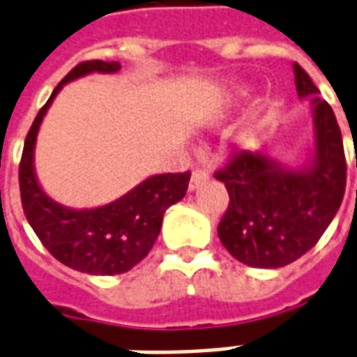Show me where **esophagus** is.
<instances>
[{
  "instance_id": "esophagus-1",
  "label": "esophagus",
  "mask_w": 357,
  "mask_h": 357,
  "mask_svg": "<svg viewBox=\"0 0 357 357\" xmlns=\"http://www.w3.org/2000/svg\"><path fill=\"white\" fill-rule=\"evenodd\" d=\"M208 178H210V176H208V172L202 170V168H195L191 174V183H189V189H191V191H195V189H197L200 183H204Z\"/></svg>"
}]
</instances>
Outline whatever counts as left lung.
I'll return each instance as SVG.
<instances>
[{
	"label": "left lung",
	"instance_id": "1",
	"mask_svg": "<svg viewBox=\"0 0 357 357\" xmlns=\"http://www.w3.org/2000/svg\"><path fill=\"white\" fill-rule=\"evenodd\" d=\"M301 98L314 96L316 155L310 170L291 172L261 153L234 151L213 176L229 192L218 225L221 244L234 259L257 268H278L316 245L339 210L347 187V157L331 105L293 64Z\"/></svg>",
	"mask_w": 357,
	"mask_h": 357
}]
</instances>
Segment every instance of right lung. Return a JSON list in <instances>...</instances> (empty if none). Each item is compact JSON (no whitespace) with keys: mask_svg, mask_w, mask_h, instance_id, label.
I'll list each match as a JSON object with an SVG mask.
<instances>
[{"mask_svg":"<svg viewBox=\"0 0 357 357\" xmlns=\"http://www.w3.org/2000/svg\"><path fill=\"white\" fill-rule=\"evenodd\" d=\"M119 68V62L104 60L79 62L39 109L24 142L18 166L24 215L41 244L54 259L73 271L102 276L126 273L151 252L160 232L162 215L172 204L185 197L191 179V172L158 174L145 179L123 199L94 210L64 208L49 199L39 187L33 172V145L39 125L58 91L62 84L81 75L92 71L112 73Z\"/></svg>","mask_w":357,"mask_h":357,"instance_id":"1","label":"right lung"}]
</instances>
